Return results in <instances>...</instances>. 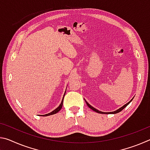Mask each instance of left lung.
I'll return each instance as SVG.
<instances>
[{"instance_id":"left-lung-1","label":"left lung","mask_w":150,"mask_h":150,"mask_svg":"<svg viewBox=\"0 0 150 150\" xmlns=\"http://www.w3.org/2000/svg\"><path fill=\"white\" fill-rule=\"evenodd\" d=\"M133 100V98L132 99H131L130 100V101H129V102L128 103H126V105H124L123 106H122L121 108H118V110H115V111H114V112H101V111H99L98 110H97V109H96V108H95L94 107H93L92 106H91L89 104H88L87 101L85 100V102H86V103H87V106H88V107H89L91 109H92L93 110H94L95 112H98V113H100V114H116V113H118V112H120V111H122L123 110V109L125 108V107H126L127 106H128L129 104L130 103V102L132 100Z\"/></svg>"}]
</instances>
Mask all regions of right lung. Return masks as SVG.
<instances>
[{"mask_svg":"<svg viewBox=\"0 0 150 150\" xmlns=\"http://www.w3.org/2000/svg\"><path fill=\"white\" fill-rule=\"evenodd\" d=\"M65 93H66V90H65V93H64V95H63V99H62V103H61V104L59 105V106H58V107H57L56 109H55L54 110H53L52 112H51L50 113H48V114H46V115H42V116H50V115H55V114L57 113L58 112H59V111L61 110V109H62V106H63V98H64V96H65Z\"/></svg>","mask_w":150,"mask_h":150,"instance_id":"obj_1","label":"right lung"}]
</instances>
